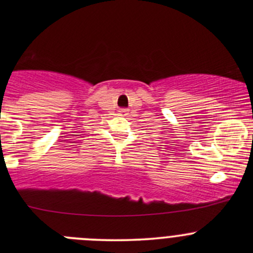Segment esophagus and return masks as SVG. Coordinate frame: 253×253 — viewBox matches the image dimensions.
<instances>
[{"mask_svg": "<svg viewBox=\"0 0 253 253\" xmlns=\"http://www.w3.org/2000/svg\"><path fill=\"white\" fill-rule=\"evenodd\" d=\"M120 115H123V117H126L127 114H128V109H120Z\"/></svg>", "mask_w": 253, "mask_h": 253, "instance_id": "1", "label": "esophagus"}]
</instances>
